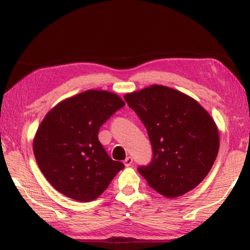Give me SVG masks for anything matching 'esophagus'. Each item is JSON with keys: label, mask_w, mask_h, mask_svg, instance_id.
Listing matches in <instances>:
<instances>
[{"label": "esophagus", "mask_w": 250, "mask_h": 250, "mask_svg": "<svg viewBox=\"0 0 250 250\" xmlns=\"http://www.w3.org/2000/svg\"><path fill=\"white\" fill-rule=\"evenodd\" d=\"M124 163H125V167H130V165L132 164V157H131V156H128V157H126V159L125 160Z\"/></svg>", "instance_id": "34e87169"}]
</instances>
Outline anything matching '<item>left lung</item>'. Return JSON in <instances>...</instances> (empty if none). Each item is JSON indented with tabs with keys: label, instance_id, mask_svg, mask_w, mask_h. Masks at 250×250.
I'll return each instance as SVG.
<instances>
[{
	"label": "left lung",
	"instance_id": "8db88e82",
	"mask_svg": "<svg viewBox=\"0 0 250 250\" xmlns=\"http://www.w3.org/2000/svg\"><path fill=\"white\" fill-rule=\"evenodd\" d=\"M148 132L153 160L138 172L167 198L182 196L202 182L220 147L219 130L208 112L177 89L152 85L125 95Z\"/></svg>",
	"mask_w": 250,
	"mask_h": 250
}]
</instances>
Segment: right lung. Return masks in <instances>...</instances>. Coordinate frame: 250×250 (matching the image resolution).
<instances>
[{
  "label": "right lung",
  "instance_id": "obj_1",
  "mask_svg": "<svg viewBox=\"0 0 250 250\" xmlns=\"http://www.w3.org/2000/svg\"><path fill=\"white\" fill-rule=\"evenodd\" d=\"M125 105L117 94L89 89L60 102L45 115L34 138V155L59 192L91 202L125 167L107 155L97 137L101 125Z\"/></svg>",
  "mask_w": 250,
  "mask_h": 250
}]
</instances>
